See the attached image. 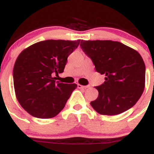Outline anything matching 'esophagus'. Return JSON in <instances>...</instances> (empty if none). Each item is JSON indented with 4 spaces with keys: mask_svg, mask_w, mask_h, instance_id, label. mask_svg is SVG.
Here are the masks:
<instances>
[{
    "mask_svg": "<svg viewBox=\"0 0 154 154\" xmlns=\"http://www.w3.org/2000/svg\"><path fill=\"white\" fill-rule=\"evenodd\" d=\"M77 87L79 88V89H87V88H89V86H82V85L80 84H77Z\"/></svg>",
    "mask_w": 154,
    "mask_h": 154,
    "instance_id": "esophagus-1",
    "label": "esophagus"
}]
</instances>
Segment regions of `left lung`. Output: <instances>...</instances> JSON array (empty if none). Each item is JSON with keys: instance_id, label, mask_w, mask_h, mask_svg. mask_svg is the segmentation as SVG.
Listing matches in <instances>:
<instances>
[{"instance_id": "left-lung-1", "label": "left lung", "mask_w": 154, "mask_h": 154, "mask_svg": "<svg viewBox=\"0 0 154 154\" xmlns=\"http://www.w3.org/2000/svg\"><path fill=\"white\" fill-rule=\"evenodd\" d=\"M83 51L92 59L105 81L95 89L98 96L91 101L95 111L117 115L133 107L144 92L145 65L141 55L118 41H83Z\"/></svg>"}]
</instances>
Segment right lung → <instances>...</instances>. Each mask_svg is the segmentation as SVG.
Instances as JSON below:
<instances>
[{"mask_svg":"<svg viewBox=\"0 0 154 154\" xmlns=\"http://www.w3.org/2000/svg\"><path fill=\"white\" fill-rule=\"evenodd\" d=\"M80 40H47L25 49L13 68V84L20 105L33 117H56L64 108L75 83L56 82L53 74L64 71L68 56Z\"/></svg>","mask_w":154,"mask_h":154,"instance_id":"add662e5","label":"right lung"}]
</instances>
